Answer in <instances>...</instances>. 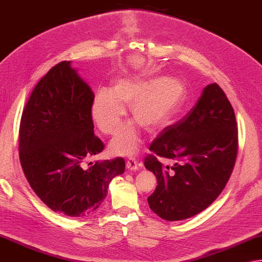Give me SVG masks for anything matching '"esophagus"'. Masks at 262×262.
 <instances>
[{"instance_id": "1", "label": "esophagus", "mask_w": 262, "mask_h": 262, "mask_svg": "<svg viewBox=\"0 0 262 262\" xmlns=\"http://www.w3.org/2000/svg\"><path fill=\"white\" fill-rule=\"evenodd\" d=\"M126 168L129 170H136L138 169V162L135 157H130L126 161Z\"/></svg>"}]
</instances>
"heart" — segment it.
I'll use <instances>...</instances> for the list:
<instances>
[{"label":"heart","mask_w":262,"mask_h":262,"mask_svg":"<svg viewBox=\"0 0 262 262\" xmlns=\"http://www.w3.org/2000/svg\"><path fill=\"white\" fill-rule=\"evenodd\" d=\"M184 87L173 79H119L111 90L101 88L95 94L92 117L100 132L112 136L117 132L130 106L131 116L147 130L162 126L184 98ZM136 124H125L111 142L115 155H131L139 146Z\"/></svg>","instance_id":"heart-1"}]
</instances>
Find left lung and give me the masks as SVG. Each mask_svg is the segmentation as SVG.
Returning a JSON list of instances; mask_svg holds the SVG:
<instances>
[{
    "mask_svg": "<svg viewBox=\"0 0 262 262\" xmlns=\"http://www.w3.org/2000/svg\"><path fill=\"white\" fill-rule=\"evenodd\" d=\"M238 149L235 113L217 83L204 89L195 105L168 125L149 146L145 167L156 175L148 196L150 209L168 222L182 221L205 210L225 188ZM170 159L173 165L159 159Z\"/></svg>",
    "mask_w": 262,
    "mask_h": 262,
    "instance_id": "1",
    "label": "left lung"
}]
</instances>
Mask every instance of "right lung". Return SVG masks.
Instances as JSON below:
<instances>
[{
    "mask_svg": "<svg viewBox=\"0 0 262 262\" xmlns=\"http://www.w3.org/2000/svg\"><path fill=\"white\" fill-rule=\"evenodd\" d=\"M94 96L70 61H62L36 84L20 120L19 158L27 181L53 211L71 217L93 213L111 181L125 169L122 157L82 167L84 158L105 148L94 133Z\"/></svg>",
    "mask_w": 262,
    "mask_h": 262,
    "instance_id": "add662e5",
    "label": "right lung"
}]
</instances>
